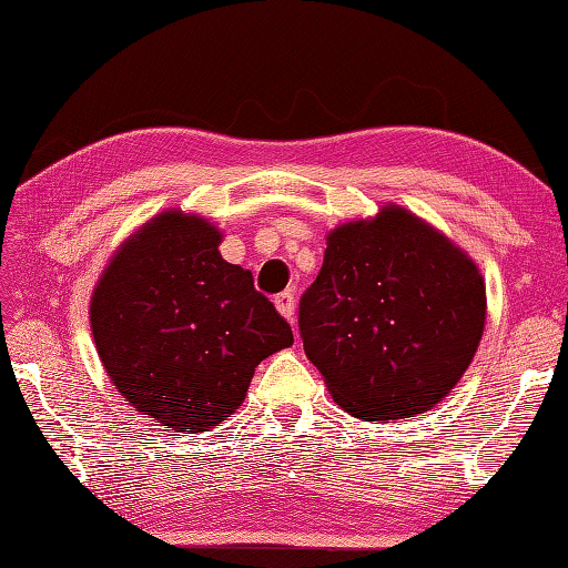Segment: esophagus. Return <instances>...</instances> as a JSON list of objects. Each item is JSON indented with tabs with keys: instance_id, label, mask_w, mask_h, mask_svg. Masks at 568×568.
Listing matches in <instances>:
<instances>
[{
	"instance_id": "obj_1",
	"label": "esophagus",
	"mask_w": 568,
	"mask_h": 568,
	"mask_svg": "<svg viewBox=\"0 0 568 568\" xmlns=\"http://www.w3.org/2000/svg\"><path fill=\"white\" fill-rule=\"evenodd\" d=\"M275 310L281 313L287 322L295 320V295L291 291H285L275 297Z\"/></svg>"
}]
</instances>
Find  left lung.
Segmentation results:
<instances>
[{
    "label": "left lung",
    "mask_w": 568,
    "mask_h": 568,
    "mask_svg": "<svg viewBox=\"0 0 568 568\" xmlns=\"http://www.w3.org/2000/svg\"><path fill=\"white\" fill-rule=\"evenodd\" d=\"M485 320V277L468 251L398 204L332 229L300 300L303 347L332 398L386 424L450 394Z\"/></svg>",
    "instance_id": "left-lung-1"
}]
</instances>
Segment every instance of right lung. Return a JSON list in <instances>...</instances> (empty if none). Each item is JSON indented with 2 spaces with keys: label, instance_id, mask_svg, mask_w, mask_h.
<instances>
[{
  "label": "right lung",
  "instance_id": "right-lung-1",
  "mask_svg": "<svg viewBox=\"0 0 568 568\" xmlns=\"http://www.w3.org/2000/svg\"><path fill=\"white\" fill-rule=\"evenodd\" d=\"M221 241L209 219L164 209L120 243L91 295L88 317L110 384L174 433L226 420L255 366L293 344L251 271L221 258Z\"/></svg>",
  "mask_w": 568,
  "mask_h": 568
}]
</instances>
